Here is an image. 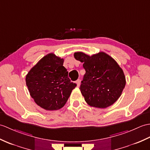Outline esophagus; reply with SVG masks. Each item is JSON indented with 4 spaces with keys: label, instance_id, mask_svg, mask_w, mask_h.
<instances>
[{
    "label": "esophagus",
    "instance_id": "obj_1",
    "mask_svg": "<svg viewBox=\"0 0 150 150\" xmlns=\"http://www.w3.org/2000/svg\"><path fill=\"white\" fill-rule=\"evenodd\" d=\"M75 82H76V87H79L80 83H81V80L78 79Z\"/></svg>",
    "mask_w": 150,
    "mask_h": 150
}]
</instances>
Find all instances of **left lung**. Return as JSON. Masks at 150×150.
I'll return each mask as SVG.
<instances>
[{"mask_svg":"<svg viewBox=\"0 0 150 150\" xmlns=\"http://www.w3.org/2000/svg\"><path fill=\"white\" fill-rule=\"evenodd\" d=\"M74 57L83 62L86 70L80 90L87 103L104 109L116 102L126 84L123 69L116 61L103 52L91 56L77 52Z\"/></svg>","mask_w":150,"mask_h":150,"instance_id":"8db88e82","label":"left lung"}]
</instances>
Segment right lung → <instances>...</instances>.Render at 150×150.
<instances>
[{
	"label": "right lung",
	"instance_id": "add662e5",
	"mask_svg": "<svg viewBox=\"0 0 150 150\" xmlns=\"http://www.w3.org/2000/svg\"><path fill=\"white\" fill-rule=\"evenodd\" d=\"M64 59L53 53L38 61L26 75V85L34 102L47 110L60 109L76 84L68 78Z\"/></svg>",
	"mask_w": 150,
	"mask_h": 150
}]
</instances>
